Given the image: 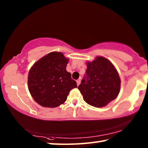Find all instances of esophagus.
Returning <instances> with one entry per match:
<instances>
[{"label":"esophagus","mask_w":148,"mask_h":148,"mask_svg":"<svg viewBox=\"0 0 148 148\" xmlns=\"http://www.w3.org/2000/svg\"><path fill=\"white\" fill-rule=\"evenodd\" d=\"M76 82H77V86H79V85L80 84V83H81V79H77V81H76Z\"/></svg>","instance_id":"34e87169"}]
</instances>
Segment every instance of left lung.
Masks as SVG:
<instances>
[{
  "label": "left lung",
  "mask_w": 148,
  "mask_h": 148,
  "mask_svg": "<svg viewBox=\"0 0 148 148\" xmlns=\"http://www.w3.org/2000/svg\"><path fill=\"white\" fill-rule=\"evenodd\" d=\"M86 74L78 89L87 104L94 107L106 106L118 96L121 79L114 65L108 59L97 56L87 61Z\"/></svg>",
  "instance_id": "obj_1"
}]
</instances>
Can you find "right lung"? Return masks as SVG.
<instances>
[{"mask_svg": "<svg viewBox=\"0 0 148 148\" xmlns=\"http://www.w3.org/2000/svg\"><path fill=\"white\" fill-rule=\"evenodd\" d=\"M69 59L61 52L53 51L34 62L28 74V89L37 103L56 108L64 103L71 89L77 87L66 71Z\"/></svg>", "mask_w": 148, "mask_h": 148, "instance_id": "add662e5", "label": "right lung"}]
</instances>
